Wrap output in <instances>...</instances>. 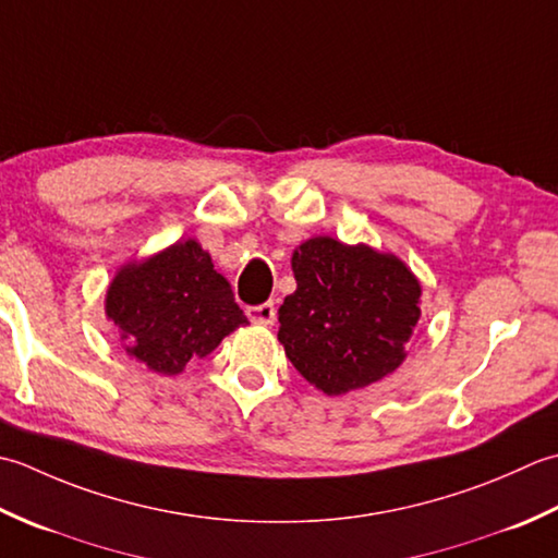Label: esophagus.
<instances>
[{
	"label": "esophagus",
	"mask_w": 558,
	"mask_h": 558,
	"mask_svg": "<svg viewBox=\"0 0 558 558\" xmlns=\"http://www.w3.org/2000/svg\"><path fill=\"white\" fill-rule=\"evenodd\" d=\"M247 317H250V323H255V325H275V320H277L275 303L267 301L263 305H250Z\"/></svg>",
	"instance_id": "esophagus-1"
}]
</instances>
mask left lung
I'll return each mask as SVG.
<instances>
[{
    "mask_svg": "<svg viewBox=\"0 0 558 558\" xmlns=\"http://www.w3.org/2000/svg\"><path fill=\"white\" fill-rule=\"evenodd\" d=\"M291 267L295 291L277 337L305 380L344 395L400 368L422 315V283L400 257L315 235L293 250Z\"/></svg>",
    "mask_w": 558,
    "mask_h": 558,
    "instance_id": "obj_1",
    "label": "left lung"
}]
</instances>
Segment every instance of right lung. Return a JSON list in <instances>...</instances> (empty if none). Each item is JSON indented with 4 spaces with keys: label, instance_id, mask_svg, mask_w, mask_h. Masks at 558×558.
Returning <instances> with one entry per match:
<instances>
[{
    "label": "right lung",
    "instance_id": "1",
    "mask_svg": "<svg viewBox=\"0 0 558 558\" xmlns=\"http://www.w3.org/2000/svg\"><path fill=\"white\" fill-rule=\"evenodd\" d=\"M106 315L130 356L163 375L183 373L235 327L247 325L231 283L214 269L197 241H178L110 281Z\"/></svg>",
    "mask_w": 558,
    "mask_h": 558
}]
</instances>
